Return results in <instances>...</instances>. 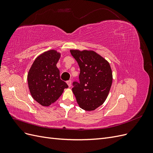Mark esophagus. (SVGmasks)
<instances>
[{
  "label": "esophagus",
  "mask_w": 153,
  "mask_h": 153,
  "mask_svg": "<svg viewBox=\"0 0 153 153\" xmlns=\"http://www.w3.org/2000/svg\"><path fill=\"white\" fill-rule=\"evenodd\" d=\"M66 83H67V84L68 85L69 87H70L71 86V80H68V81H67V82H66Z\"/></svg>",
  "instance_id": "1"
}]
</instances>
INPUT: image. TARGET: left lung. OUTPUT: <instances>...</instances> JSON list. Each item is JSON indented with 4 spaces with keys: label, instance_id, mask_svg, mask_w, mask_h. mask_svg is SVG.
<instances>
[{
    "label": "left lung",
    "instance_id": "8db88e82",
    "mask_svg": "<svg viewBox=\"0 0 153 153\" xmlns=\"http://www.w3.org/2000/svg\"><path fill=\"white\" fill-rule=\"evenodd\" d=\"M80 67V83L73 82L72 91L80 107L92 111L103 105L112 84L110 64L93 50H71Z\"/></svg>",
    "mask_w": 153,
    "mask_h": 153
}]
</instances>
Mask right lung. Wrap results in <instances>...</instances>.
<instances>
[{"instance_id": "add662e5", "label": "right lung", "mask_w": 153, "mask_h": 153, "mask_svg": "<svg viewBox=\"0 0 153 153\" xmlns=\"http://www.w3.org/2000/svg\"><path fill=\"white\" fill-rule=\"evenodd\" d=\"M61 53L50 50L37 57L27 75L29 89L33 99L44 106L56 101L64 89L68 87L60 78V71L56 64Z\"/></svg>"}]
</instances>
